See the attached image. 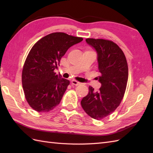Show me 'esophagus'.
Returning a JSON list of instances; mask_svg holds the SVG:
<instances>
[{
	"label": "esophagus",
	"mask_w": 153,
	"mask_h": 153,
	"mask_svg": "<svg viewBox=\"0 0 153 153\" xmlns=\"http://www.w3.org/2000/svg\"><path fill=\"white\" fill-rule=\"evenodd\" d=\"M71 83H72L73 85H79L80 84H81L80 82H77V81L74 80V79H73L72 81H71Z\"/></svg>",
	"instance_id": "34e87169"
}]
</instances>
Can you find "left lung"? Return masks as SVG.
<instances>
[{
	"instance_id": "obj_1",
	"label": "left lung",
	"mask_w": 153,
	"mask_h": 153,
	"mask_svg": "<svg viewBox=\"0 0 153 153\" xmlns=\"http://www.w3.org/2000/svg\"><path fill=\"white\" fill-rule=\"evenodd\" d=\"M96 50L101 83L98 91L89 87V93L81 101L83 109L91 118L100 120L111 114L119 106L124 96L128 79V66L124 53L112 41L86 39Z\"/></svg>"
}]
</instances>
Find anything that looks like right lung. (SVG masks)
Segmentation results:
<instances>
[{
    "instance_id": "right-lung-1",
    "label": "right lung",
    "mask_w": 153,
    "mask_h": 153,
    "mask_svg": "<svg viewBox=\"0 0 153 153\" xmlns=\"http://www.w3.org/2000/svg\"><path fill=\"white\" fill-rule=\"evenodd\" d=\"M83 39L56 32L41 38L31 48L23 67L22 82L27 102L35 111L48 112L60 103L70 81L54 70L68 48Z\"/></svg>"
}]
</instances>
